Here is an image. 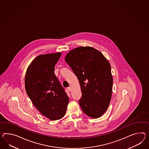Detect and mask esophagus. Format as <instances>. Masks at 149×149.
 <instances>
[{
  "mask_svg": "<svg viewBox=\"0 0 149 149\" xmlns=\"http://www.w3.org/2000/svg\"><path fill=\"white\" fill-rule=\"evenodd\" d=\"M67 89H68V91H72V88L70 87H69L67 88Z\"/></svg>",
  "mask_w": 149,
  "mask_h": 149,
  "instance_id": "esophagus-1",
  "label": "esophagus"
}]
</instances>
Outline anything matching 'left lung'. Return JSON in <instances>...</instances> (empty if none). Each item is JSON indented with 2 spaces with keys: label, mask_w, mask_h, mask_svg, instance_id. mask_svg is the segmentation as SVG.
Here are the masks:
<instances>
[{
  "label": "left lung",
  "mask_w": 149,
  "mask_h": 149,
  "mask_svg": "<svg viewBox=\"0 0 149 149\" xmlns=\"http://www.w3.org/2000/svg\"><path fill=\"white\" fill-rule=\"evenodd\" d=\"M65 61L79 81L83 112L93 118L103 115L111 98L113 78L111 65L100 51L92 47H79L68 52Z\"/></svg>",
  "instance_id": "left-lung-1"
}]
</instances>
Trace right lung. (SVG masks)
Here are the masks:
<instances>
[{
	"mask_svg": "<svg viewBox=\"0 0 149 149\" xmlns=\"http://www.w3.org/2000/svg\"><path fill=\"white\" fill-rule=\"evenodd\" d=\"M61 55V52L38 55L29 65L25 77L26 91L33 105L51 120L65 116L69 102L54 74Z\"/></svg>",
	"mask_w": 149,
	"mask_h": 149,
	"instance_id": "add662e5",
	"label": "right lung"
}]
</instances>
